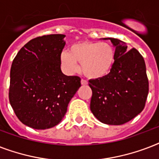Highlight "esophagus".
Instances as JSON below:
<instances>
[{"mask_svg":"<svg viewBox=\"0 0 159 159\" xmlns=\"http://www.w3.org/2000/svg\"><path fill=\"white\" fill-rule=\"evenodd\" d=\"M81 83H82V85H87V80H85V79H82V80H81Z\"/></svg>","mask_w":159,"mask_h":159,"instance_id":"esophagus-1","label":"esophagus"}]
</instances>
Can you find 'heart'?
Here are the masks:
<instances>
[{
  "label": "heart",
  "instance_id": "b5f03b06",
  "mask_svg": "<svg viewBox=\"0 0 159 159\" xmlns=\"http://www.w3.org/2000/svg\"><path fill=\"white\" fill-rule=\"evenodd\" d=\"M115 58L116 51L111 43L87 41L75 43L70 47L69 52H63L61 54V62L67 72H77V63H80L83 74L92 79L108 74Z\"/></svg>",
  "mask_w": 159,
  "mask_h": 159
}]
</instances>
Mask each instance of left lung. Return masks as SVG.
<instances>
[{
  "mask_svg": "<svg viewBox=\"0 0 159 159\" xmlns=\"http://www.w3.org/2000/svg\"><path fill=\"white\" fill-rule=\"evenodd\" d=\"M116 47L115 62L108 74L90 80L92 97L90 108L102 123L120 125L143 111L148 94L145 62L136 48L108 38Z\"/></svg>",
  "mask_w": 159,
  "mask_h": 159,
  "instance_id": "8db88e82",
  "label": "left lung"
}]
</instances>
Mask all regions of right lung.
Here are the masks:
<instances>
[{
	"instance_id": "obj_1",
	"label": "right lung",
	"mask_w": 159,
	"mask_h": 159,
	"mask_svg": "<svg viewBox=\"0 0 159 159\" xmlns=\"http://www.w3.org/2000/svg\"><path fill=\"white\" fill-rule=\"evenodd\" d=\"M64 34L34 38L20 48L11 68L9 100L25 125L46 129L59 124L81 87V78L61 71Z\"/></svg>"
}]
</instances>
